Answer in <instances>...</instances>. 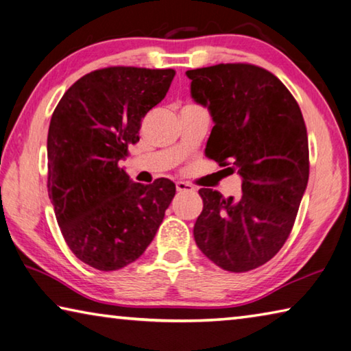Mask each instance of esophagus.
I'll list each match as a JSON object with an SVG mask.
<instances>
[{
  "instance_id": "esophagus-1",
  "label": "esophagus",
  "mask_w": 351,
  "mask_h": 351,
  "mask_svg": "<svg viewBox=\"0 0 351 351\" xmlns=\"http://www.w3.org/2000/svg\"><path fill=\"white\" fill-rule=\"evenodd\" d=\"M176 188H177V191L179 193H185V191H193V186L189 185V183H186V182H177L176 183Z\"/></svg>"
}]
</instances>
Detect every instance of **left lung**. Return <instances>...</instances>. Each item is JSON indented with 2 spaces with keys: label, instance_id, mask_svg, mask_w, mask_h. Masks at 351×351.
I'll return each instance as SVG.
<instances>
[{
  "label": "left lung",
  "instance_id": "8db88e82",
  "mask_svg": "<svg viewBox=\"0 0 351 351\" xmlns=\"http://www.w3.org/2000/svg\"><path fill=\"white\" fill-rule=\"evenodd\" d=\"M186 76L194 102L208 108L215 123L205 155L243 179L237 199L199 189L204 210L194 239L226 271H252L286 243L308 185L300 107L278 77L249 63H219Z\"/></svg>",
  "mask_w": 351,
  "mask_h": 351
}]
</instances>
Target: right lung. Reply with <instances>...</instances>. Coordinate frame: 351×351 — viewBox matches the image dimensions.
Wrapping results in <instances>:
<instances>
[{"label":"right lung","instance_id":"right-lung-1","mask_svg":"<svg viewBox=\"0 0 351 351\" xmlns=\"http://www.w3.org/2000/svg\"><path fill=\"white\" fill-rule=\"evenodd\" d=\"M174 76L135 66L91 71L51 117L46 151L56 219L73 254L97 271H118L145 254L176 196L171 180L141 185L119 166Z\"/></svg>","mask_w":351,"mask_h":351}]
</instances>
